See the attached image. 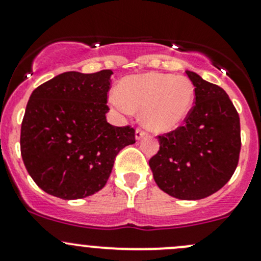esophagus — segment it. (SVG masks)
Masks as SVG:
<instances>
[{"mask_svg":"<svg viewBox=\"0 0 261 261\" xmlns=\"http://www.w3.org/2000/svg\"><path fill=\"white\" fill-rule=\"evenodd\" d=\"M145 135H146L145 131L141 130V128H136V131H135V138H136V140H140V139H143Z\"/></svg>","mask_w":261,"mask_h":261,"instance_id":"obj_1","label":"esophagus"}]
</instances>
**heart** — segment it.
Instances as JSON below:
<instances>
[{
    "label": "heart",
    "instance_id": "b5f03b06",
    "mask_svg": "<svg viewBox=\"0 0 261 261\" xmlns=\"http://www.w3.org/2000/svg\"><path fill=\"white\" fill-rule=\"evenodd\" d=\"M194 101L192 83L184 77L162 73L133 75L121 83L110 102L121 114L141 110V121L158 133L173 130L187 117Z\"/></svg>",
    "mask_w": 261,
    "mask_h": 261
}]
</instances>
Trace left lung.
<instances>
[{
    "label": "left lung",
    "mask_w": 261,
    "mask_h": 261,
    "mask_svg": "<svg viewBox=\"0 0 261 261\" xmlns=\"http://www.w3.org/2000/svg\"><path fill=\"white\" fill-rule=\"evenodd\" d=\"M196 102L184 125L158 136L159 151L149 160L155 183L186 201L216 193L232 177L241 149L240 117L221 87L187 70Z\"/></svg>",
    "instance_id": "left-lung-1"
}]
</instances>
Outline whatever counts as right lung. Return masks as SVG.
Instances as JSON below:
<instances>
[{
	"instance_id": "right-lung-1",
	"label": "right lung",
	"mask_w": 261,
	"mask_h": 261,
	"mask_svg": "<svg viewBox=\"0 0 261 261\" xmlns=\"http://www.w3.org/2000/svg\"><path fill=\"white\" fill-rule=\"evenodd\" d=\"M112 70L65 72L31 93L21 123V156L34 181L62 199L101 191L135 130L107 122Z\"/></svg>"
}]
</instances>
